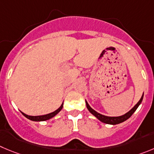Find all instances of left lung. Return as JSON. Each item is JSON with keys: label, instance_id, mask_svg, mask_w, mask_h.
<instances>
[{"label": "left lung", "instance_id": "obj_1", "mask_svg": "<svg viewBox=\"0 0 154 154\" xmlns=\"http://www.w3.org/2000/svg\"><path fill=\"white\" fill-rule=\"evenodd\" d=\"M143 95H142L140 100L138 101V103H137L135 106H134L130 111H128L127 113L123 115V116H117V117H110V116H104V115H102L100 114V113L97 112V111H95L93 109H92V108L90 107V105L88 104L87 100H86V105H87V109L89 110V112H90L92 115H93L95 117L97 118L100 122H102L103 123H106V124L113 125H114L120 124V123L126 121L127 119H128L129 118L133 115V113L136 111V109L138 108V106H140L142 100H143Z\"/></svg>", "mask_w": 154, "mask_h": 154}]
</instances>
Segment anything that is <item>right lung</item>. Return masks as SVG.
Returning a JSON list of instances; mask_svg holds the SVG:
<instances>
[{
  "mask_svg": "<svg viewBox=\"0 0 154 154\" xmlns=\"http://www.w3.org/2000/svg\"><path fill=\"white\" fill-rule=\"evenodd\" d=\"M64 103V102H63ZM63 103L61 105V106H60L58 109H57V110H55L54 112H51L49 113V114H47V115H44V116H28V115L25 114V113L22 112H21V113H22L23 115L24 116H25L26 118H27L28 119H29V120L31 121H33V122H43V121H46V120H48V119H51V118H53L54 116H55L57 114V113L59 112L60 111H61V109H62L63 108Z\"/></svg>",
  "mask_w": 154,
  "mask_h": 154,
  "instance_id": "obj_1",
  "label": "right lung"
}]
</instances>
